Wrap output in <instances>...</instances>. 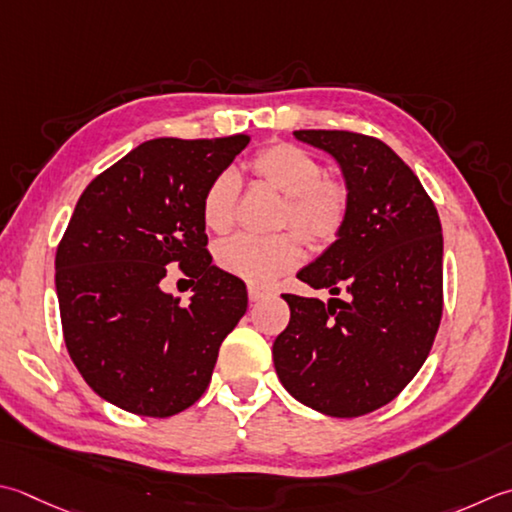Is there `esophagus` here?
<instances>
[{"label": "esophagus", "instance_id": "1", "mask_svg": "<svg viewBox=\"0 0 512 512\" xmlns=\"http://www.w3.org/2000/svg\"><path fill=\"white\" fill-rule=\"evenodd\" d=\"M266 295H268V290L259 288V286H255V284L248 286V299H250V302H259V299L266 297Z\"/></svg>", "mask_w": 512, "mask_h": 512}]
</instances>
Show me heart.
<instances>
[{"instance_id":"1","label":"heart","mask_w":512,"mask_h":512,"mask_svg":"<svg viewBox=\"0 0 512 512\" xmlns=\"http://www.w3.org/2000/svg\"><path fill=\"white\" fill-rule=\"evenodd\" d=\"M259 182L284 195L279 226H293L310 246H328L346 226L350 193L346 182L324 175V166L306 148L275 142L259 150L250 162ZM239 182L233 170L210 179L202 197V219L213 233H226L235 222ZM217 264L244 282L264 286L302 262V246L293 233L270 239L237 235L215 250Z\"/></svg>"}]
</instances>
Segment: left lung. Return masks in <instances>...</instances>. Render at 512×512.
Listing matches in <instances>:
<instances>
[{"mask_svg": "<svg viewBox=\"0 0 512 512\" xmlns=\"http://www.w3.org/2000/svg\"><path fill=\"white\" fill-rule=\"evenodd\" d=\"M326 150L350 193L346 226L297 273L322 299L282 295L290 322L273 344L279 382L330 417L386 406L417 375L444 308V237L437 208L393 148L350 130H295Z\"/></svg>", "mask_w": 512, "mask_h": 512, "instance_id": "8db88e82", "label": "left lung"}]
</instances>
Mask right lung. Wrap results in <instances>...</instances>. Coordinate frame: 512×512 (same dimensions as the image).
<instances>
[{
    "mask_svg": "<svg viewBox=\"0 0 512 512\" xmlns=\"http://www.w3.org/2000/svg\"><path fill=\"white\" fill-rule=\"evenodd\" d=\"M248 142L139 144L86 186L57 246L68 355L99 397L128 413L170 417L193 406L246 313V284L206 250L202 197ZM170 263L196 284L186 307L161 290Z\"/></svg>",
    "mask_w": 512,
    "mask_h": 512,
    "instance_id": "1",
    "label": "right lung"
}]
</instances>
